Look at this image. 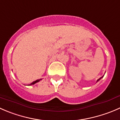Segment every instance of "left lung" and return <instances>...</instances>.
<instances>
[{"mask_svg":"<svg viewBox=\"0 0 120 120\" xmlns=\"http://www.w3.org/2000/svg\"><path fill=\"white\" fill-rule=\"evenodd\" d=\"M103 77H100V79H98V80H97V82H98V81H99V80H100V79H101V78H103Z\"/></svg>","mask_w":120,"mask_h":120,"instance_id":"8db88e82","label":"left lung"}]
</instances>
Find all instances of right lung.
Segmentation results:
<instances>
[{
	"instance_id": "add662e5",
	"label": "right lung",
	"mask_w": 120,
	"mask_h": 120,
	"mask_svg": "<svg viewBox=\"0 0 120 120\" xmlns=\"http://www.w3.org/2000/svg\"><path fill=\"white\" fill-rule=\"evenodd\" d=\"M41 80V79H39V80H36V81H33V82H32V83L30 84H29V86H31V85H33V84H36V82H39V81H40V80Z\"/></svg>"
}]
</instances>
